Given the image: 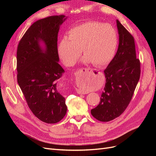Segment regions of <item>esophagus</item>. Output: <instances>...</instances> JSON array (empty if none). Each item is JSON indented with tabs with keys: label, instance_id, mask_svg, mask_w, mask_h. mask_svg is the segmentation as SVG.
Instances as JSON below:
<instances>
[{
	"label": "esophagus",
	"instance_id": "1",
	"mask_svg": "<svg viewBox=\"0 0 156 156\" xmlns=\"http://www.w3.org/2000/svg\"><path fill=\"white\" fill-rule=\"evenodd\" d=\"M93 69H91V68H83V69H81V70H80V72H83L84 71V72H88V71H90V72H92ZM78 93L80 94H88L87 92H83V91H81V90H78Z\"/></svg>",
	"mask_w": 156,
	"mask_h": 156
}]
</instances>
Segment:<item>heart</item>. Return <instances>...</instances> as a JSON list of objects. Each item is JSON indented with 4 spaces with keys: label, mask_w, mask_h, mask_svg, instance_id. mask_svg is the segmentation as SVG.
<instances>
[{
    "label": "heart",
    "mask_w": 156,
    "mask_h": 156,
    "mask_svg": "<svg viewBox=\"0 0 156 156\" xmlns=\"http://www.w3.org/2000/svg\"><path fill=\"white\" fill-rule=\"evenodd\" d=\"M117 45L116 32L111 25L90 21L70 29L68 38L61 40L58 51L61 59L69 66L76 62L81 49L84 54V62L102 66L114 57Z\"/></svg>",
    "instance_id": "1"
}]
</instances>
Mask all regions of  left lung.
Here are the masks:
<instances>
[{
    "label": "left lung",
    "instance_id": "8db88e82",
    "mask_svg": "<svg viewBox=\"0 0 156 156\" xmlns=\"http://www.w3.org/2000/svg\"><path fill=\"white\" fill-rule=\"evenodd\" d=\"M119 44L114 58L104 70L106 82L99 105L91 110L99 121L108 122L128 106L140 78V63L136 57L133 36L116 20Z\"/></svg>",
    "mask_w": 156,
    "mask_h": 156
}]
</instances>
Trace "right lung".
Here are the masks:
<instances>
[{"label": "right lung", "instance_id": "obj_1", "mask_svg": "<svg viewBox=\"0 0 156 156\" xmlns=\"http://www.w3.org/2000/svg\"><path fill=\"white\" fill-rule=\"evenodd\" d=\"M66 19L64 15L53 16L34 22L17 50L19 86L33 114L48 124L60 122L67 111L65 98L56 84L64 72L58 64V33Z\"/></svg>", "mask_w": 156, "mask_h": 156}]
</instances>
